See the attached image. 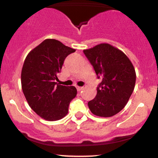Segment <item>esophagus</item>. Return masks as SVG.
I'll return each mask as SVG.
<instances>
[{"label":"esophagus","mask_w":158,"mask_h":158,"mask_svg":"<svg viewBox=\"0 0 158 158\" xmlns=\"http://www.w3.org/2000/svg\"><path fill=\"white\" fill-rule=\"evenodd\" d=\"M83 88H83V87H79V86H77V89L78 91H80V90H82Z\"/></svg>","instance_id":"1"}]
</instances>
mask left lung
<instances>
[{"instance_id":"8db88e82","label":"left lung","mask_w":158,"mask_h":158,"mask_svg":"<svg viewBox=\"0 0 158 158\" xmlns=\"http://www.w3.org/2000/svg\"><path fill=\"white\" fill-rule=\"evenodd\" d=\"M83 52L101 80L97 96L88 103L89 109L99 117H112L126 106L133 92L135 68L124 52L109 44H99Z\"/></svg>"}]
</instances>
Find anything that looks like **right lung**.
Here are the masks:
<instances>
[{"label":"right lung","mask_w":158,"mask_h":158,"mask_svg":"<svg viewBox=\"0 0 158 158\" xmlns=\"http://www.w3.org/2000/svg\"><path fill=\"white\" fill-rule=\"evenodd\" d=\"M76 51L56 39H46L31 50L21 70V87L29 106L41 118L64 117L77 94L74 86L57 84L65 58Z\"/></svg>","instance_id":"1"}]
</instances>
